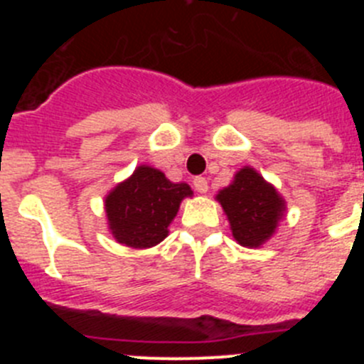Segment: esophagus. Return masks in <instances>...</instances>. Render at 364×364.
<instances>
[{
    "mask_svg": "<svg viewBox=\"0 0 364 364\" xmlns=\"http://www.w3.org/2000/svg\"><path fill=\"white\" fill-rule=\"evenodd\" d=\"M193 186H195V189L198 193H208V189H210V184H208V180L204 176H195L193 178Z\"/></svg>",
    "mask_w": 364,
    "mask_h": 364,
    "instance_id": "esophagus-1",
    "label": "esophagus"
}]
</instances>
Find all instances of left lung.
<instances>
[{
    "label": "left lung",
    "instance_id": "left-lung-1",
    "mask_svg": "<svg viewBox=\"0 0 364 364\" xmlns=\"http://www.w3.org/2000/svg\"><path fill=\"white\" fill-rule=\"evenodd\" d=\"M233 239L244 247H260L272 239L286 215V200L252 166L235 173L231 184L217 193Z\"/></svg>",
    "mask_w": 364,
    "mask_h": 364
}]
</instances>
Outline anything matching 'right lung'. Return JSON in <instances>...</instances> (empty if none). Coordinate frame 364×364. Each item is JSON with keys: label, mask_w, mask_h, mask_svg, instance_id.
Instances as JSON below:
<instances>
[{"label": "right lung", "mask_w": 364, "mask_h": 364, "mask_svg": "<svg viewBox=\"0 0 364 364\" xmlns=\"http://www.w3.org/2000/svg\"><path fill=\"white\" fill-rule=\"evenodd\" d=\"M188 197H193L188 184H175L160 169L142 164L105 195L109 233L136 250L156 246L169 235L167 228Z\"/></svg>", "instance_id": "right-lung-1"}]
</instances>
